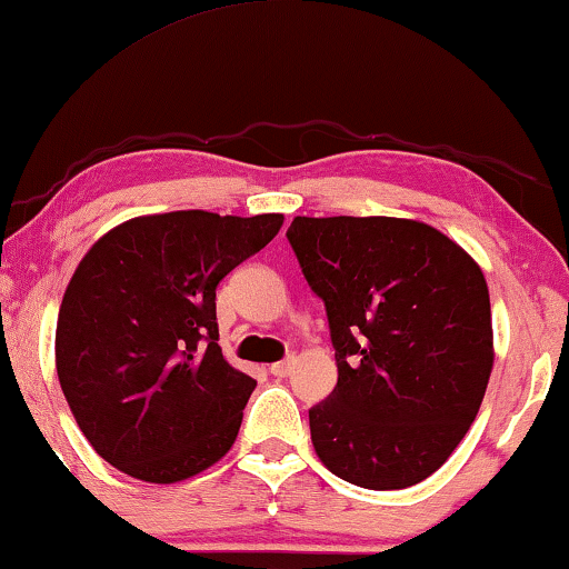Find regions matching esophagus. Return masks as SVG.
<instances>
[{
	"label": "esophagus",
	"mask_w": 569,
	"mask_h": 569,
	"mask_svg": "<svg viewBox=\"0 0 569 569\" xmlns=\"http://www.w3.org/2000/svg\"><path fill=\"white\" fill-rule=\"evenodd\" d=\"M268 370H270V376H276V378H286V376H291V370H293V360L288 358V360H281V362H273V366H270Z\"/></svg>",
	"instance_id": "34e87169"
}]
</instances>
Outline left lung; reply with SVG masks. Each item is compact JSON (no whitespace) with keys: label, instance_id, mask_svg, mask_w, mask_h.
I'll list each match as a JSON object with an SVG mask.
<instances>
[{"label":"left lung","instance_id":"obj_1","mask_svg":"<svg viewBox=\"0 0 569 569\" xmlns=\"http://www.w3.org/2000/svg\"><path fill=\"white\" fill-rule=\"evenodd\" d=\"M288 242L325 301L337 386L313 452L352 486L398 490L468 435L493 370L486 276L445 232L398 217H296Z\"/></svg>","mask_w":569,"mask_h":569}]
</instances>
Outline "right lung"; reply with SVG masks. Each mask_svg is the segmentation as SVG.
Instances as JSON below:
<instances>
[{
    "label": "right lung",
    "instance_id": "1",
    "mask_svg": "<svg viewBox=\"0 0 569 569\" xmlns=\"http://www.w3.org/2000/svg\"><path fill=\"white\" fill-rule=\"evenodd\" d=\"M281 224L186 209L127 219L91 244L58 311L56 370L101 460L168 486L230 452L256 380L217 345V286Z\"/></svg>",
    "mask_w": 569,
    "mask_h": 569
}]
</instances>
